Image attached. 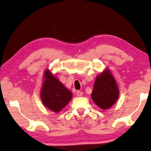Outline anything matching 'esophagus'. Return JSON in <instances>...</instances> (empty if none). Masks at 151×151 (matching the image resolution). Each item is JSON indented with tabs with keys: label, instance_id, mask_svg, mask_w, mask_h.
I'll list each match as a JSON object with an SVG mask.
<instances>
[{
	"label": "esophagus",
	"instance_id": "34e87169",
	"mask_svg": "<svg viewBox=\"0 0 151 151\" xmlns=\"http://www.w3.org/2000/svg\"><path fill=\"white\" fill-rule=\"evenodd\" d=\"M76 94H77L78 96H83V92H81V91H78V92H76Z\"/></svg>",
	"mask_w": 151,
	"mask_h": 151
}]
</instances>
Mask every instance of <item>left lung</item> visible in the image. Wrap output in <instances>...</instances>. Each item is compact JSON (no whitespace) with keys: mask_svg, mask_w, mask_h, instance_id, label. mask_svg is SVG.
<instances>
[{"mask_svg":"<svg viewBox=\"0 0 151 151\" xmlns=\"http://www.w3.org/2000/svg\"><path fill=\"white\" fill-rule=\"evenodd\" d=\"M120 91L117 82L109 68L96 76L92 92L93 101L102 110H107L117 101Z\"/></svg>","mask_w":151,"mask_h":151,"instance_id":"obj_1","label":"left lung"}]
</instances>
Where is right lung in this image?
Here are the masks:
<instances>
[{
    "label": "right lung",
    "instance_id": "1",
    "mask_svg": "<svg viewBox=\"0 0 151 151\" xmlns=\"http://www.w3.org/2000/svg\"><path fill=\"white\" fill-rule=\"evenodd\" d=\"M40 94L44 106L56 113L64 109L73 97L71 92L49 68L44 71L43 82Z\"/></svg>",
    "mask_w": 151,
    "mask_h": 151
}]
</instances>
